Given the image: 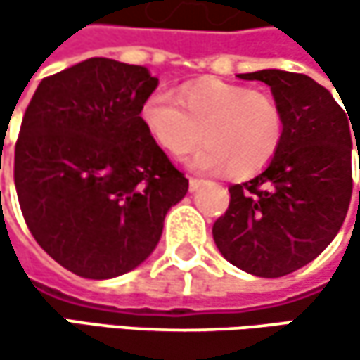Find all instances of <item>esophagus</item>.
<instances>
[{
  "instance_id": "34e87169",
  "label": "esophagus",
  "mask_w": 360,
  "mask_h": 360,
  "mask_svg": "<svg viewBox=\"0 0 360 360\" xmlns=\"http://www.w3.org/2000/svg\"><path fill=\"white\" fill-rule=\"evenodd\" d=\"M202 179H193V177H189V191H198L200 187H202Z\"/></svg>"
}]
</instances>
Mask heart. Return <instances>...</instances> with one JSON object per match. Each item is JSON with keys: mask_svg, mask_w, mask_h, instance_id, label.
Segmentation results:
<instances>
[{"mask_svg": "<svg viewBox=\"0 0 360 360\" xmlns=\"http://www.w3.org/2000/svg\"><path fill=\"white\" fill-rule=\"evenodd\" d=\"M141 122L171 156H185L200 139L189 167L200 173L225 171L246 179L266 169L283 141V112L273 96L217 79L181 87L177 100L165 91L141 104Z\"/></svg>", "mask_w": 360, "mask_h": 360, "instance_id": "1", "label": "heart"}]
</instances>
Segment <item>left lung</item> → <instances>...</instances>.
<instances>
[{"instance_id": "8db88e82", "label": "left lung", "mask_w": 360, "mask_h": 360, "mask_svg": "<svg viewBox=\"0 0 360 360\" xmlns=\"http://www.w3.org/2000/svg\"><path fill=\"white\" fill-rule=\"evenodd\" d=\"M238 77L271 87L285 129L273 162L229 187V208L212 225V238L238 269L281 277L315 260L340 231L352 195L350 150L360 124L307 75L269 68Z\"/></svg>"}]
</instances>
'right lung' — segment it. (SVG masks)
Wrapping results in <instances>:
<instances>
[{
  "instance_id": "1",
  "label": "right lung",
  "mask_w": 360,
  "mask_h": 360,
  "mask_svg": "<svg viewBox=\"0 0 360 360\" xmlns=\"http://www.w3.org/2000/svg\"><path fill=\"white\" fill-rule=\"evenodd\" d=\"M156 87L146 66L89 58L43 79L25 112L14 152L20 210L37 244L79 277L139 266L187 193L139 116Z\"/></svg>"
}]
</instances>
